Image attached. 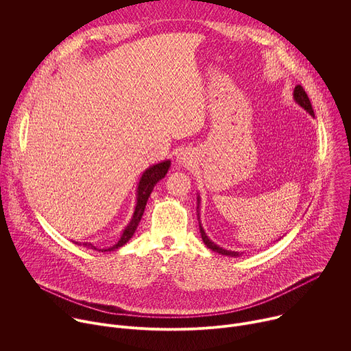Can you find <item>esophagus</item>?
I'll return each mask as SVG.
<instances>
[{"instance_id":"obj_1","label":"esophagus","mask_w":351,"mask_h":351,"mask_svg":"<svg viewBox=\"0 0 351 351\" xmlns=\"http://www.w3.org/2000/svg\"><path fill=\"white\" fill-rule=\"evenodd\" d=\"M194 153L191 152V149L186 148V149H182V152L178 154L176 157V161L180 164V165H191L194 162Z\"/></svg>"}]
</instances>
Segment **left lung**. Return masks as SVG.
I'll use <instances>...</instances> for the list:
<instances>
[{
  "instance_id": "1",
  "label": "left lung",
  "mask_w": 351,
  "mask_h": 351,
  "mask_svg": "<svg viewBox=\"0 0 351 351\" xmlns=\"http://www.w3.org/2000/svg\"><path fill=\"white\" fill-rule=\"evenodd\" d=\"M293 98H294V101H295L300 107L304 108L311 117H315V115H314L313 106H311V101H310V98H308L307 93L304 91V88H303L302 86H300V84H297V86L294 87ZM199 202H202V199H199V195H197V218H198V228H199V233H202V239H203L204 244H206L208 248H211L213 252H217V253H219V254H222V256H228V257H240L243 253L230 252V250H225V248L219 247L218 244H215V243L207 236V233H206V230H204V228H203V225H202V221H199V213H198Z\"/></svg>"
}]
</instances>
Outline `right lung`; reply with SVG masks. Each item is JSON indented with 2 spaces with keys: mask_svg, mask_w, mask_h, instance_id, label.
I'll use <instances>...</instances> for the list:
<instances>
[{
  "mask_svg": "<svg viewBox=\"0 0 351 351\" xmlns=\"http://www.w3.org/2000/svg\"><path fill=\"white\" fill-rule=\"evenodd\" d=\"M171 168V161L167 160V161H162L160 164H156V165H152L148 167L140 180H138V184H137V190H136V207H134V213H133V217L130 219V222L128 223V226L123 229L119 240L114 244V245H110L108 248H97L95 245H93L91 243H77L75 241L76 244L79 245H84L87 248H91V250H95V252H114V250L125 245L130 239L132 236L134 234L137 226H138V222L144 214V208H145V204H147V199L149 197V194H152L154 186L162 179L165 178V175L168 173Z\"/></svg>",
  "mask_w": 351,
  "mask_h": 351,
  "instance_id": "add662e5",
  "label": "right lung"
}]
</instances>
